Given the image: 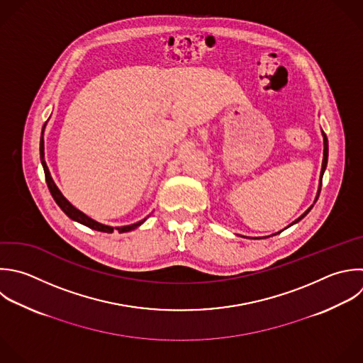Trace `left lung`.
I'll return each mask as SVG.
<instances>
[{"label": "left lung", "mask_w": 363, "mask_h": 363, "mask_svg": "<svg viewBox=\"0 0 363 363\" xmlns=\"http://www.w3.org/2000/svg\"><path fill=\"white\" fill-rule=\"evenodd\" d=\"M320 133H322V139H323V157H322V167H320V176H319V186H318V191H316V197H315V201H313V204L316 203V200H318V197H319V191H320V186H322V176H323V173H325V169H326V164H328V138H326V135H325V132L320 129ZM313 204L303 213V214H301L296 220H294L288 227H291V225H294V224H296L298 221H301L309 211H311V208L313 207ZM288 227H285V228H288ZM284 228V230H285ZM282 231V230H281ZM281 231H278V233H275V234H272V235H277V234H279ZM268 237H271V235H268ZM264 238H267V237H264Z\"/></svg>", "instance_id": "obj_1"}]
</instances>
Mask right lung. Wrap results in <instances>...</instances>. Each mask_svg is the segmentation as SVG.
I'll return each instance as SVG.
<instances>
[{
    "label": "right lung",
    "instance_id": "obj_1",
    "mask_svg": "<svg viewBox=\"0 0 363 363\" xmlns=\"http://www.w3.org/2000/svg\"><path fill=\"white\" fill-rule=\"evenodd\" d=\"M45 126H47V122H45V125H44V128H43V135H41V142H40V156H41V163H43L44 172H45V180H47L48 189H50V191H51V194H52L55 203L61 207V210H62L71 220H74V221H77V223H81V224H84V225L92 228V230L102 231V233H113V230H118L119 233H128V231H132V230L138 228L139 225H142V224L146 221L147 217L143 218V220H140V221H138V223H135V224L123 225V227H115V228H113V227H111V225H106V224H102V223L95 221L94 218L88 217L85 213H82L81 210H78L75 206H72V204L65 199V196L61 193V190L57 187V184H55V182H54V179H52V176H51V173H50V169H48V166H47L45 153H44V149H45V147H44V130H45Z\"/></svg>",
    "mask_w": 363,
    "mask_h": 363
}]
</instances>
